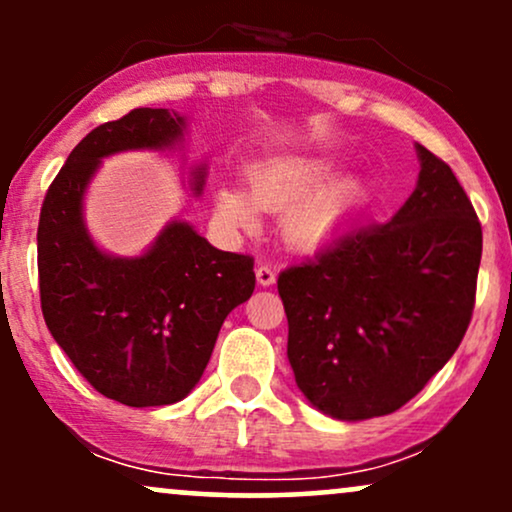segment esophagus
<instances>
[{
    "label": "esophagus",
    "mask_w": 512,
    "mask_h": 512,
    "mask_svg": "<svg viewBox=\"0 0 512 512\" xmlns=\"http://www.w3.org/2000/svg\"><path fill=\"white\" fill-rule=\"evenodd\" d=\"M255 276H257V284L260 286H272L276 281V269L272 264H260V267L255 269Z\"/></svg>",
    "instance_id": "34e87169"
}]
</instances>
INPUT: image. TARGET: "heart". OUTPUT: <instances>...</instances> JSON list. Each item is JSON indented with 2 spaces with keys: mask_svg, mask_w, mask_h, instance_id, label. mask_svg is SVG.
Returning <instances> with one entry per match:
<instances>
[{
  "mask_svg": "<svg viewBox=\"0 0 512 512\" xmlns=\"http://www.w3.org/2000/svg\"><path fill=\"white\" fill-rule=\"evenodd\" d=\"M334 178V166L325 161L305 158H281V161L257 163L250 168L248 192L236 182L216 187V216L233 228H250L257 209L286 211L281 231L296 248L310 250L325 245L354 219L368 197L361 178L346 175Z\"/></svg>",
  "mask_w": 512,
  "mask_h": 512,
  "instance_id": "obj_1",
  "label": "heart"
}]
</instances>
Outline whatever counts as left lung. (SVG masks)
<instances>
[{
	"mask_svg": "<svg viewBox=\"0 0 512 512\" xmlns=\"http://www.w3.org/2000/svg\"><path fill=\"white\" fill-rule=\"evenodd\" d=\"M416 190L387 223L344 233L279 274L298 390L363 421L419 395L472 320L481 223L445 161L416 144Z\"/></svg>",
	"mask_w": 512,
	"mask_h": 512,
	"instance_id": "obj_1",
	"label": "left lung"
}]
</instances>
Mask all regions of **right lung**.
Masks as SVG:
<instances>
[{
	"label": "right lung",
	"mask_w": 512,
	"mask_h": 512,
	"mask_svg": "<svg viewBox=\"0 0 512 512\" xmlns=\"http://www.w3.org/2000/svg\"><path fill=\"white\" fill-rule=\"evenodd\" d=\"M187 117L137 108L88 132L52 180L38 223L45 325L101 395L127 407L180 402L207 368L226 315L255 291L250 255L209 245L187 221H170L139 257L98 248L84 223V195L103 158L166 151L185 139ZM207 163L192 170L199 197Z\"/></svg>",
	"instance_id": "add662e5"
}]
</instances>
